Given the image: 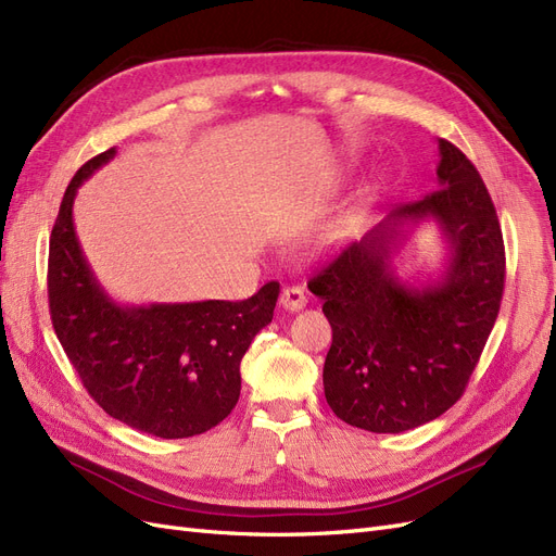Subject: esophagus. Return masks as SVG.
Returning a JSON list of instances; mask_svg holds the SVG:
<instances>
[{"mask_svg":"<svg viewBox=\"0 0 556 556\" xmlns=\"http://www.w3.org/2000/svg\"><path fill=\"white\" fill-rule=\"evenodd\" d=\"M279 302L286 312H300L304 309V304H307V293H304L300 286H286Z\"/></svg>","mask_w":556,"mask_h":556,"instance_id":"esophagus-1","label":"esophagus"}]
</instances>
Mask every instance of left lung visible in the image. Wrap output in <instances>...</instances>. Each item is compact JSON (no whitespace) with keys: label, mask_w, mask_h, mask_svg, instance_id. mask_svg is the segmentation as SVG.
<instances>
[{"label":"left lung","mask_w":556,"mask_h":556,"mask_svg":"<svg viewBox=\"0 0 556 556\" xmlns=\"http://www.w3.org/2000/svg\"><path fill=\"white\" fill-rule=\"evenodd\" d=\"M439 152L441 189L392 210L307 283L332 328L326 400L337 418L376 434L420 427L464 395L504 295V236L490 191L453 142L441 138ZM425 216L440 222L452 265L441 282L416 290L391 275L389 256L401 224Z\"/></svg>","instance_id":"8db88e82"}]
</instances>
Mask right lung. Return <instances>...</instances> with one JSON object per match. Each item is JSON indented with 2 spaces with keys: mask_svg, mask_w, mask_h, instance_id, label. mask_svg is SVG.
I'll return each instance as SVG.
<instances>
[{
  "mask_svg": "<svg viewBox=\"0 0 556 556\" xmlns=\"http://www.w3.org/2000/svg\"><path fill=\"white\" fill-rule=\"evenodd\" d=\"M113 156L115 148L89 159L64 191L48 254L52 328L105 414L161 439L203 434L238 404L240 363L273 320L279 281L240 302L115 304L89 270L74 228L78 187Z\"/></svg>",
  "mask_w": 556,
  "mask_h": 556,
  "instance_id": "1",
  "label": "right lung"
}]
</instances>
